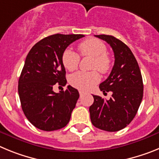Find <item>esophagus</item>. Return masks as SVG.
Segmentation results:
<instances>
[{"label": "esophagus", "mask_w": 159, "mask_h": 159, "mask_svg": "<svg viewBox=\"0 0 159 159\" xmlns=\"http://www.w3.org/2000/svg\"><path fill=\"white\" fill-rule=\"evenodd\" d=\"M80 92V96L84 94V92H82V91H80V92Z\"/></svg>", "instance_id": "obj_1"}]
</instances>
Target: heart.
Returning a JSON list of instances; mask_svg holds the SVG:
<instances>
[{
  "instance_id": "obj_1",
  "label": "heart",
  "mask_w": 159,
  "mask_h": 159,
  "mask_svg": "<svg viewBox=\"0 0 159 159\" xmlns=\"http://www.w3.org/2000/svg\"><path fill=\"white\" fill-rule=\"evenodd\" d=\"M82 57H93L92 69L99 70L102 73H107L111 66V60L107 53V47L101 40L95 38L88 39L80 42L77 46ZM62 62L66 69L74 71L80 63V56L70 49H66L62 56ZM99 75L96 71H78L71 75L69 82L71 86L83 91H88L99 82Z\"/></svg>"
}]
</instances>
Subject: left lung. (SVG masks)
Masks as SVG:
<instances>
[{"label":"left lung","mask_w":159,"mask_h":159,"mask_svg":"<svg viewBox=\"0 0 159 159\" xmlns=\"http://www.w3.org/2000/svg\"><path fill=\"white\" fill-rule=\"evenodd\" d=\"M96 37L110 44L115 55V64L106 80L99 84L102 92H112L106 100L94 95L89 107L92 124L106 131H118L126 127L135 116L143 96V84L137 60L123 42L109 35Z\"/></svg>","instance_id":"8db88e82"}]
</instances>
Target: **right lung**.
<instances>
[{"mask_svg":"<svg viewBox=\"0 0 159 159\" xmlns=\"http://www.w3.org/2000/svg\"><path fill=\"white\" fill-rule=\"evenodd\" d=\"M79 34H55L43 38L31 48L18 82L24 114L36 128L45 131L61 129L68 123L80 95L68 85L65 92H53V86H65L64 52L70 43L84 37Z\"/></svg>","mask_w":159,"mask_h":159,"instance_id":"obj_1","label":"right lung"}]
</instances>
